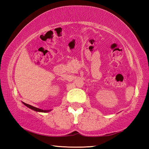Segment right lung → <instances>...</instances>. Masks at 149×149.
Returning a JSON list of instances; mask_svg holds the SVG:
<instances>
[{"mask_svg": "<svg viewBox=\"0 0 149 149\" xmlns=\"http://www.w3.org/2000/svg\"><path fill=\"white\" fill-rule=\"evenodd\" d=\"M26 106H29V108H31V109H33V110H35V111H37V112H42V110H41V109H39V108H35L34 107H31V106H30V105H27V104H26Z\"/></svg>", "mask_w": 149, "mask_h": 149, "instance_id": "add662e5", "label": "right lung"}]
</instances>
